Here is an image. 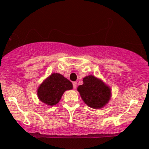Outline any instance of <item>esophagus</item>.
Instances as JSON below:
<instances>
[{
	"instance_id": "34e87169",
	"label": "esophagus",
	"mask_w": 149,
	"mask_h": 149,
	"mask_svg": "<svg viewBox=\"0 0 149 149\" xmlns=\"http://www.w3.org/2000/svg\"><path fill=\"white\" fill-rule=\"evenodd\" d=\"M73 88H74V89L76 88V87H77V83H76V82H73Z\"/></svg>"
}]
</instances>
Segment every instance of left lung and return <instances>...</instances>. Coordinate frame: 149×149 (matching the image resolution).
Here are the masks:
<instances>
[{
	"label": "left lung",
	"mask_w": 149,
	"mask_h": 149,
	"mask_svg": "<svg viewBox=\"0 0 149 149\" xmlns=\"http://www.w3.org/2000/svg\"><path fill=\"white\" fill-rule=\"evenodd\" d=\"M83 84L77 88L82 100L88 107L100 109L109 103L111 97V89L100 78L93 75L85 76Z\"/></svg>",
	"instance_id": "obj_1"
}]
</instances>
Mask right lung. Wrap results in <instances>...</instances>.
Instances as JSON below:
<instances>
[{"instance_id":"1","label":"right lung","mask_w":149,"mask_h":149,"mask_svg":"<svg viewBox=\"0 0 149 149\" xmlns=\"http://www.w3.org/2000/svg\"><path fill=\"white\" fill-rule=\"evenodd\" d=\"M73 89V85L64 76L53 73L43 80L37 90L39 100L48 106H54L60 101L66 90Z\"/></svg>"}]
</instances>
